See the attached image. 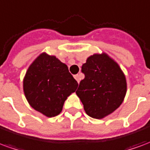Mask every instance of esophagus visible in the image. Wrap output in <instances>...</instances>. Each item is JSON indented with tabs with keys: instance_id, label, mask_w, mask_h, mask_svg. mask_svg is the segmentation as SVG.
I'll list each match as a JSON object with an SVG mask.
<instances>
[{
	"instance_id": "esophagus-1",
	"label": "esophagus",
	"mask_w": 150,
	"mask_h": 150,
	"mask_svg": "<svg viewBox=\"0 0 150 150\" xmlns=\"http://www.w3.org/2000/svg\"><path fill=\"white\" fill-rule=\"evenodd\" d=\"M74 77H75V79H76V81L78 82V83H79V82H80V80H81L82 76L80 74H77V75H75Z\"/></svg>"
}]
</instances>
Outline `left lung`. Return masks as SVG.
I'll use <instances>...</instances> for the list:
<instances>
[{
    "instance_id": "left-lung-1",
    "label": "left lung",
    "mask_w": 150,
    "mask_h": 150,
    "mask_svg": "<svg viewBox=\"0 0 150 150\" xmlns=\"http://www.w3.org/2000/svg\"><path fill=\"white\" fill-rule=\"evenodd\" d=\"M85 77L76 94L88 116L101 119L122 104L127 85L125 76L118 64L106 54H93L82 66Z\"/></svg>"
}]
</instances>
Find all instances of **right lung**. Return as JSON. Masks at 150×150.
<instances>
[{"instance_id": "right-lung-1", "label": "right lung", "mask_w": 150, "mask_h": 150, "mask_svg": "<svg viewBox=\"0 0 150 150\" xmlns=\"http://www.w3.org/2000/svg\"><path fill=\"white\" fill-rule=\"evenodd\" d=\"M78 83L67 66L54 56L40 54L30 66L23 81L29 104L43 115L52 117L62 112L63 104Z\"/></svg>"}]
</instances>
